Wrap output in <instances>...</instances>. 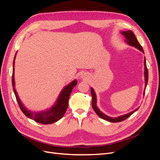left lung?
I'll use <instances>...</instances> for the list:
<instances>
[{"instance_id": "left-lung-1", "label": "left lung", "mask_w": 160, "mask_h": 160, "mask_svg": "<svg viewBox=\"0 0 160 160\" xmlns=\"http://www.w3.org/2000/svg\"><path fill=\"white\" fill-rule=\"evenodd\" d=\"M121 33L123 35V37L125 38V42H126L129 45H131L132 47H134L135 48H137L139 51H141L143 53H144V51L143 50L142 47L140 45V44L139 43L138 41L137 40V38L135 37V35L133 34V32L132 31H122ZM144 77H145V89H144V91H143V95H145V90H146V86L148 84V71L147 69V66H146V58L144 59ZM91 95H92V107H93V109H94L95 112L97 113L99 117H100L101 118H102L105 120L109 121L110 122L112 123H117V122H122V121L126 119L127 118H128L129 116L132 115L134 112H135L138 109H135V110L131 111V112L125 114L123 115H120L118 116L117 118H111L109 117V116L106 115L105 113H103V112L99 110V109L98 108L97 106V97H96V94L95 92L94 91V89L93 88H91Z\"/></svg>"}]
</instances>
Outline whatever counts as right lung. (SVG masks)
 Segmentation results:
<instances>
[{
    "instance_id": "1",
    "label": "right lung",
    "mask_w": 160,
    "mask_h": 160,
    "mask_svg": "<svg viewBox=\"0 0 160 160\" xmlns=\"http://www.w3.org/2000/svg\"><path fill=\"white\" fill-rule=\"evenodd\" d=\"M16 55L14 56L13 61V69H12V85L14 95L16 96V99L18 103L19 107L22 113L25 114L27 118H30L42 124H51L57 122L62 118V116L66 112V110L68 108V101L70 97L71 93L74 87L77 84L76 79L72 81L69 84L65 86L62 89L61 93L57 98V99L55 104L49 108L44 111H38V112H34L28 110L25 107L21 101L18 96V93L15 89V82H14V59H15Z\"/></svg>"
}]
</instances>
